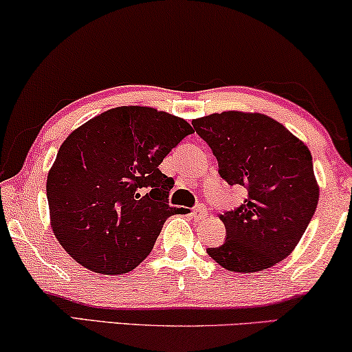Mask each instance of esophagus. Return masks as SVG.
<instances>
[{
    "instance_id": "34e87169",
    "label": "esophagus",
    "mask_w": 352,
    "mask_h": 352,
    "mask_svg": "<svg viewBox=\"0 0 352 352\" xmlns=\"http://www.w3.org/2000/svg\"><path fill=\"white\" fill-rule=\"evenodd\" d=\"M192 216H194L195 219H204L208 216V210H206L204 205H197L195 208L192 210Z\"/></svg>"
}]
</instances>
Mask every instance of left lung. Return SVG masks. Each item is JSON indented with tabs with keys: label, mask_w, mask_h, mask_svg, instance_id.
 I'll use <instances>...</instances> for the list:
<instances>
[{
	"label": "left lung",
	"mask_w": 352,
	"mask_h": 352,
	"mask_svg": "<svg viewBox=\"0 0 352 352\" xmlns=\"http://www.w3.org/2000/svg\"><path fill=\"white\" fill-rule=\"evenodd\" d=\"M208 144L219 175L248 195L219 214L224 243L206 252L232 272H258L285 259L300 242L319 201L309 148L264 113H211L192 120Z\"/></svg>",
	"instance_id": "1"
}]
</instances>
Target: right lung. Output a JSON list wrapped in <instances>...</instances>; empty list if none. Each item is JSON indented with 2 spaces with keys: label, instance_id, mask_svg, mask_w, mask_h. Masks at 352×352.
Here are the masks:
<instances>
[{
  "label": "right lung",
  "instance_id": "add662e5",
  "mask_svg": "<svg viewBox=\"0 0 352 352\" xmlns=\"http://www.w3.org/2000/svg\"><path fill=\"white\" fill-rule=\"evenodd\" d=\"M194 129L186 120L141 105H123L72 131L46 181L51 228L67 253L89 271H133L153 248L173 177L158 170Z\"/></svg>",
  "mask_w": 352,
  "mask_h": 352
}]
</instances>
